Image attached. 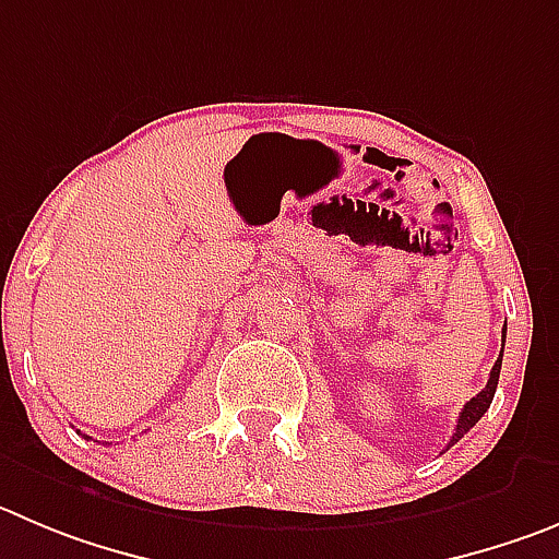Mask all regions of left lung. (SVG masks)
<instances>
[{
  "mask_svg": "<svg viewBox=\"0 0 559 559\" xmlns=\"http://www.w3.org/2000/svg\"><path fill=\"white\" fill-rule=\"evenodd\" d=\"M502 350H504V342H502ZM499 369H502V353H499L497 364H493L491 378H488L485 389L479 391L477 397H472L466 405H463L461 416H457V427H455V432H452V438H450V447L457 444V441H461V438L466 436V432L472 430V427L477 425L479 419H483L485 411L491 408V400H493V394H497V383H499Z\"/></svg>",
  "mask_w": 559,
  "mask_h": 559,
  "instance_id": "1",
  "label": "left lung"
}]
</instances>
